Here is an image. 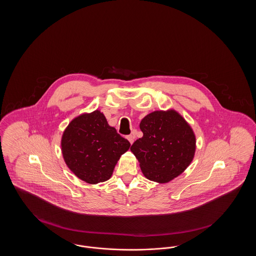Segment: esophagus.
<instances>
[{
  "mask_svg": "<svg viewBox=\"0 0 256 256\" xmlns=\"http://www.w3.org/2000/svg\"><path fill=\"white\" fill-rule=\"evenodd\" d=\"M126 138H128V140L130 141V144H132V143H134V138H135V137H134V135H132H132H128Z\"/></svg>",
  "mask_w": 256,
  "mask_h": 256,
  "instance_id": "34e87169",
  "label": "esophagus"
}]
</instances>
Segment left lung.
Segmentation results:
<instances>
[{
    "label": "left lung",
    "mask_w": 256,
    "mask_h": 256,
    "mask_svg": "<svg viewBox=\"0 0 256 256\" xmlns=\"http://www.w3.org/2000/svg\"><path fill=\"white\" fill-rule=\"evenodd\" d=\"M143 137L130 148L148 180L167 183L180 176L193 161L196 135L176 110H156L140 122Z\"/></svg>",
    "instance_id": "obj_1"
}]
</instances>
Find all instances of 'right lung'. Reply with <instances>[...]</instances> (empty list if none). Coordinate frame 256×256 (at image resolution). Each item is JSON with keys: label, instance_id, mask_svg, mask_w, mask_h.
I'll use <instances>...</instances> for the list:
<instances>
[{"label": "right lung", "instance_id": "right-lung-1", "mask_svg": "<svg viewBox=\"0 0 256 256\" xmlns=\"http://www.w3.org/2000/svg\"><path fill=\"white\" fill-rule=\"evenodd\" d=\"M61 152L67 167L89 184L108 180L130 143L110 126L100 110L74 117L61 136Z\"/></svg>", "mask_w": 256, "mask_h": 256}]
</instances>
